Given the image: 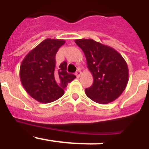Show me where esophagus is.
<instances>
[{"mask_svg":"<svg viewBox=\"0 0 149 149\" xmlns=\"http://www.w3.org/2000/svg\"><path fill=\"white\" fill-rule=\"evenodd\" d=\"M81 70H77V72H75V75L77 76V77H80V76H81Z\"/></svg>","mask_w":149,"mask_h":149,"instance_id":"obj_1","label":"esophagus"}]
</instances>
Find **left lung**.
<instances>
[{"label":"left lung","mask_w":149,"mask_h":149,"mask_svg":"<svg viewBox=\"0 0 149 149\" xmlns=\"http://www.w3.org/2000/svg\"><path fill=\"white\" fill-rule=\"evenodd\" d=\"M84 51L93 84L85 89L86 95L96 103L106 104L115 101L128 82V67L122 55L110 46L93 39H76Z\"/></svg>","instance_id":"1"}]
</instances>
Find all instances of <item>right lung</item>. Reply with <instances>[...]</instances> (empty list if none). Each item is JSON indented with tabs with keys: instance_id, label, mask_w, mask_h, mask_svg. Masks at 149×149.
Instances as JSON below:
<instances>
[{
	"instance_id": "add662e5",
	"label": "right lung",
	"mask_w": 149,
	"mask_h": 149,
	"mask_svg": "<svg viewBox=\"0 0 149 149\" xmlns=\"http://www.w3.org/2000/svg\"><path fill=\"white\" fill-rule=\"evenodd\" d=\"M65 42L63 39H45L22 62L19 74L22 86L40 103H51L62 97L68 83L76 77L66 72L65 61L56 65V52Z\"/></svg>"
}]
</instances>
